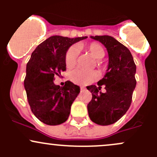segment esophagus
Listing matches in <instances>:
<instances>
[{"label": "esophagus", "mask_w": 157, "mask_h": 157, "mask_svg": "<svg viewBox=\"0 0 157 157\" xmlns=\"http://www.w3.org/2000/svg\"><path fill=\"white\" fill-rule=\"evenodd\" d=\"M85 89H86V88H85L84 86H81V87H80V90H84Z\"/></svg>", "instance_id": "obj_1"}]
</instances>
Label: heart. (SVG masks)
<instances>
[{
  "label": "heart",
  "mask_w": 157,
  "mask_h": 157,
  "mask_svg": "<svg viewBox=\"0 0 157 157\" xmlns=\"http://www.w3.org/2000/svg\"><path fill=\"white\" fill-rule=\"evenodd\" d=\"M80 48H84L80 45ZM86 48L96 59L101 60L105 56V51L99 44L93 42L86 46ZM79 50L77 46H71L67 49L65 55V65L67 68L74 67L77 62ZM98 75L94 71H83L81 69H75L70 74V80L73 83L79 85H86L97 79Z\"/></svg>",
  "instance_id": "1"
}]
</instances>
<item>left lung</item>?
Returning <instances> with one entry per match:
<instances>
[{
  "instance_id": "left-lung-1",
  "label": "left lung",
  "mask_w": 157,
  "mask_h": 157,
  "mask_svg": "<svg viewBox=\"0 0 157 157\" xmlns=\"http://www.w3.org/2000/svg\"><path fill=\"white\" fill-rule=\"evenodd\" d=\"M103 44L108 51L107 72L97 86H86L92 93L87 105L92 121L99 125H109L120 119L129 109L136 86V64L129 49L109 36H91ZM104 86L107 91H100Z\"/></svg>"
}]
</instances>
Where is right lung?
Wrapping results in <instances>:
<instances>
[{
    "label": "right lung",
    "instance_id": "obj_1",
    "mask_svg": "<svg viewBox=\"0 0 157 157\" xmlns=\"http://www.w3.org/2000/svg\"><path fill=\"white\" fill-rule=\"evenodd\" d=\"M87 36L71 39L51 36L38 45L26 64L24 87L35 116L48 125H58L68 118L80 86L65 82L64 86L54 83L55 77L66 71L65 55L70 46Z\"/></svg>",
    "mask_w": 157,
    "mask_h": 157
}]
</instances>
